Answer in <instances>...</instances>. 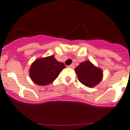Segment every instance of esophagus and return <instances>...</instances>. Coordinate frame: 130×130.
<instances>
[{"label": "esophagus", "instance_id": "34e87169", "mask_svg": "<svg viewBox=\"0 0 130 130\" xmlns=\"http://www.w3.org/2000/svg\"><path fill=\"white\" fill-rule=\"evenodd\" d=\"M68 67L70 68H75V66H74V64H72L71 65L68 66Z\"/></svg>", "mask_w": 130, "mask_h": 130}]
</instances>
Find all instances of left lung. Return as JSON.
Segmentation results:
<instances>
[{"instance_id": "left-lung-1", "label": "left lung", "mask_w": 130, "mask_h": 130, "mask_svg": "<svg viewBox=\"0 0 130 130\" xmlns=\"http://www.w3.org/2000/svg\"><path fill=\"white\" fill-rule=\"evenodd\" d=\"M79 81L89 87H92L101 81L103 78V71L96 68L89 61L80 63L75 68Z\"/></svg>"}]
</instances>
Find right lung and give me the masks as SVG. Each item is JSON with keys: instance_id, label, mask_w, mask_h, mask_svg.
Instances as JSON below:
<instances>
[{"instance_id": "obj_1", "label": "right lung", "mask_w": 130, "mask_h": 130, "mask_svg": "<svg viewBox=\"0 0 130 130\" xmlns=\"http://www.w3.org/2000/svg\"><path fill=\"white\" fill-rule=\"evenodd\" d=\"M64 68L65 65L56 60L54 56L39 58L31 64L29 76L37 85H46L56 79Z\"/></svg>"}]
</instances>
